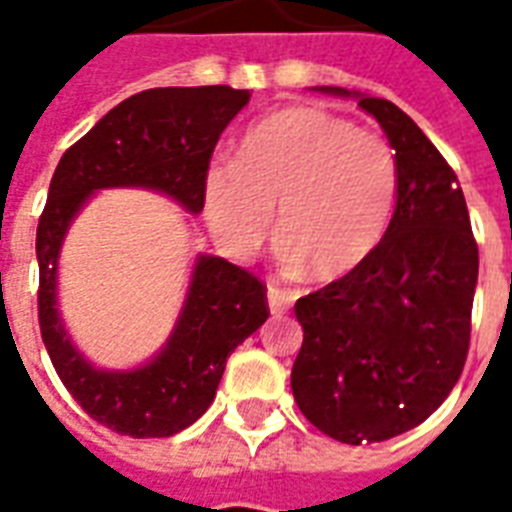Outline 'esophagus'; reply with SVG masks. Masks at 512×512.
I'll list each match as a JSON object with an SVG mask.
<instances>
[{
	"label": "esophagus",
	"mask_w": 512,
	"mask_h": 512,
	"mask_svg": "<svg viewBox=\"0 0 512 512\" xmlns=\"http://www.w3.org/2000/svg\"><path fill=\"white\" fill-rule=\"evenodd\" d=\"M289 303H292V297L287 292H281L279 287H268V308H271L273 316H281L289 308Z\"/></svg>",
	"instance_id": "1"
}]
</instances>
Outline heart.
Wrapping results in <instances>:
<instances>
[{
	"instance_id": "obj_1",
	"label": "heart",
	"mask_w": 512,
	"mask_h": 512,
	"mask_svg": "<svg viewBox=\"0 0 512 512\" xmlns=\"http://www.w3.org/2000/svg\"><path fill=\"white\" fill-rule=\"evenodd\" d=\"M396 188L388 140L324 108L292 106L252 124L236 162L209 164L201 201L209 233L233 260L255 255L276 209L284 268H311L313 281L332 284L377 252Z\"/></svg>"
}]
</instances>
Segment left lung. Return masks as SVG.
Listing matches in <instances>:
<instances>
[{
    "label": "left lung",
    "mask_w": 512,
    "mask_h": 512,
    "mask_svg": "<svg viewBox=\"0 0 512 512\" xmlns=\"http://www.w3.org/2000/svg\"><path fill=\"white\" fill-rule=\"evenodd\" d=\"M358 100L396 151V209L356 273L297 300L303 348L292 366L300 412L342 444H374L425 422L468 358L478 247L457 175L390 100Z\"/></svg>",
    "instance_id": "8db88e82"
}]
</instances>
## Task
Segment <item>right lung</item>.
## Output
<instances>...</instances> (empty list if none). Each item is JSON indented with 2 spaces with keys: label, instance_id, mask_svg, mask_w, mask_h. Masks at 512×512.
Instances as JSON below:
<instances>
[{
  "label": "right lung",
  "instance_id": "right-lung-1",
  "mask_svg": "<svg viewBox=\"0 0 512 512\" xmlns=\"http://www.w3.org/2000/svg\"><path fill=\"white\" fill-rule=\"evenodd\" d=\"M249 90L156 87L111 108L52 175L36 228L39 327L52 366L74 401L100 425L132 438H167L199 420L215 401L225 361L268 319L263 284L239 265L199 252L175 327L154 356L130 369L92 364L60 313V249L95 193L140 188L199 215L209 156Z\"/></svg>",
  "mask_w": 512,
  "mask_h": 512
}]
</instances>
